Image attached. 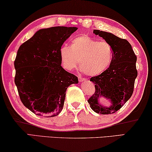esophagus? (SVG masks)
I'll return each mask as SVG.
<instances>
[{"mask_svg": "<svg viewBox=\"0 0 152 152\" xmlns=\"http://www.w3.org/2000/svg\"><path fill=\"white\" fill-rule=\"evenodd\" d=\"M86 80V79L85 78H82V77L81 76H78V81L79 82H83V81H85Z\"/></svg>", "mask_w": 152, "mask_h": 152, "instance_id": "1", "label": "esophagus"}]
</instances>
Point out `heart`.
Segmentation results:
<instances>
[{
	"label": "heart",
	"mask_w": 152,
	"mask_h": 152,
	"mask_svg": "<svg viewBox=\"0 0 152 152\" xmlns=\"http://www.w3.org/2000/svg\"><path fill=\"white\" fill-rule=\"evenodd\" d=\"M60 56L64 68L71 70L78 63L80 69L89 76H97L105 71L112 63L114 50L110 42L85 35L72 40L70 47L63 45Z\"/></svg>",
	"instance_id": "heart-1"
}]
</instances>
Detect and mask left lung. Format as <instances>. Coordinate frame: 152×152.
Segmentation results:
<instances>
[{"label": "left lung", "instance_id": "1", "mask_svg": "<svg viewBox=\"0 0 152 152\" xmlns=\"http://www.w3.org/2000/svg\"><path fill=\"white\" fill-rule=\"evenodd\" d=\"M93 33L112 45L114 57L108 69L90 78V81L95 84V92L88 102L96 113L113 114L120 110L133 94L134 82L138 75L136 67L137 57L127 40L97 29H94ZM101 98L107 99L110 105L104 106L100 104Z\"/></svg>", "mask_w": 152, "mask_h": 152}]
</instances>
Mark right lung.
<instances>
[{
  "label": "right lung",
  "mask_w": 152,
  "mask_h": 152,
  "mask_svg": "<svg viewBox=\"0 0 152 152\" xmlns=\"http://www.w3.org/2000/svg\"><path fill=\"white\" fill-rule=\"evenodd\" d=\"M76 27L40 29L19 48L14 82L21 102L38 116L54 117L63 108L66 90L78 78L61 67L60 49Z\"/></svg>",
  "instance_id": "1"
}]
</instances>
